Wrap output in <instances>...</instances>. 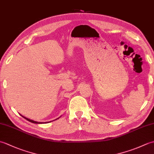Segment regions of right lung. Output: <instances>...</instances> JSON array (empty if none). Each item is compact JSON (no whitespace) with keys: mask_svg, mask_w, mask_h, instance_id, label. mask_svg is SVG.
<instances>
[{"mask_svg":"<svg viewBox=\"0 0 154 154\" xmlns=\"http://www.w3.org/2000/svg\"><path fill=\"white\" fill-rule=\"evenodd\" d=\"M22 116V115H21ZM22 117H24V116H22ZM25 119H26L28 121H29V122H32V123H35V124H41L42 122H35V121H34V120H30V119H27V118H25V117H24Z\"/></svg>","mask_w":154,"mask_h":154,"instance_id":"add662e5","label":"right lung"}]
</instances>
